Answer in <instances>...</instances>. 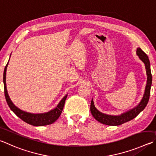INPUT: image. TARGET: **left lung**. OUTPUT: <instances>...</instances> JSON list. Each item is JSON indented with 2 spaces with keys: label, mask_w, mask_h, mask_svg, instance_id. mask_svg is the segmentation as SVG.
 Wrapping results in <instances>:
<instances>
[{
  "label": "left lung",
  "mask_w": 156,
  "mask_h": 156,
  "mask_svg": "<svg viewBox=\"0 0 156 156\" xmlns=\"http://www.w3.org/2000/svg\"><path fill=\"white\" fill-rule=\"evenodd\" d=\"M137 55L139 56V58L145 65V68L147 69V85L145 88V92L144 94L143 98L141 100L140 103L138 105L135 107L134 108L129 110L123 114L119 116H113L104 114L96 109L95 107L93 100L92 99L91 102H90V112L96 120L99 122L108 126H119L124 123H126L127 121H131L133 119H134L139 113L143 111L146 107L147 103L149 101V96H150V90H151V83H152V75L151 72V68H150V62L149 58L146 54L141 50L140 48H138L136 50Z\"/></svg>",
  "instance_id": "left-lung-1"
}]
</instances>
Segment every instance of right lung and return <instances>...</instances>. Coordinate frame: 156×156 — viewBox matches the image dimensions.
<instances>
[{
    "mask_svg": "<svg viewBox=\"0 0 156 156\" xmlns=\"http://www.w3.org/2000/svg\"><path fill=\"white\" fill-rule=\"evenodd\" d=\"M7 65L5 67L4 73H3V83H4V90H5V96L6 101L7 102L8 106H9L11 110L18 116V117L21 119L22 121L24 122L30 124L34 126H43L46 125H50L58 119V118L60 117V115L62 112V110L63 109L64 104L66 102V100L67 98V95L62 99V100L59 102L55 109L50 110V112L46 113H42V114H31V113L26 112L22 111L20 109L17 108L14 104L12 103V101L10 100L8 95L7 87H6V71Z\"/></svg>",
    "mask_w": 156,
    "mask_h": 156,
    "instance_id": "add662e5",
    "label": "right lung"
}]
</instances>
